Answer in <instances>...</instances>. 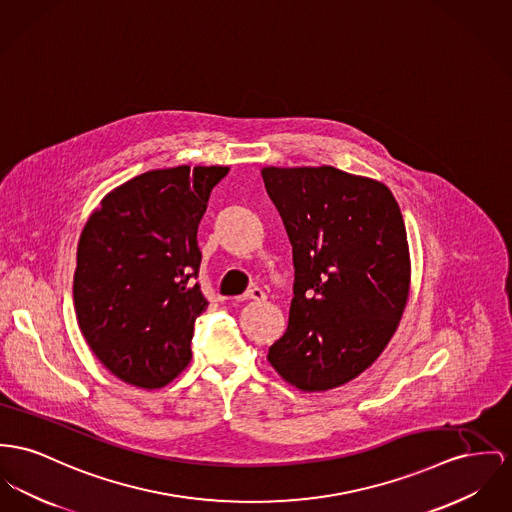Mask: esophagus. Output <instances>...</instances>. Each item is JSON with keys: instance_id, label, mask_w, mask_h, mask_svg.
Masks as SVG:
<instances>
[{"instance_id": "1", "label": "esophagus", "mask_w": 512, "mask_h": 512, "mask_svg": "<svg viewBox=\"0 0 512 512\" xmlns=\"http://www.w3.org/2000/svg\"><path fill=\"white\" fill-rule=\"evenodd\" d=\"M239 301H266V293L260 287H250L244 295L237 297Z\"/></svg>"}]
</instances>
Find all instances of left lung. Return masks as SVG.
Wrapping results in <instances>:
<instances>
[{"instance_id": "8db88e82", "label": "left lung", "mask_w": 512, "mask_h": 512, "mask_svg": "<svg viewBox=\"0 0 512 512\" xmlns=\"http://www.w3.org/2000/svg\"><path fill=\"white\" fill-rule=\"evenodd\" d=\"M293 246L289 326L268 361L305 392L330 390L373 365L409 293L406 225L392 192L334 167L262 171Z\"/></svg>"}]
</instances>
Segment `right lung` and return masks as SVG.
<instances>
[{
  "label": "right lung",
  "mask_w": 512,
  "mask_h": 512,
  "mask_svg": "<svg viewBox=\"0 0 512 512\" xmlns=\"http://www.w3.org/2000/svg\"><path fill=\"white\" fill-rule=\"evenodd\" d=\"M227 167L149 171L106 194L77 246L73 305L81 334L120 380L161 388L190 363L207 308L198 225Z\"/></svg>",
  "instance_id": "1"
}]
</instances>
